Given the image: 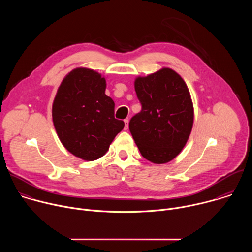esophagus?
Wrapping results in <instances>:
<instances>
[{"instance_id":"1","label":"esophagus","mask_w":252,"mask_h":252,"mask_svg":"<svg viewBox=\"0 0 252 252\" xmlns=\"http://www.w3.org/2000/svg\"><path fill=\"white\" fill-rule=\"evenodd\" d=\"M125 124H126V126H125V129H126V130H127V128H128V120H127V119H126V120H125Z\"/></svg>"}]
</instances>
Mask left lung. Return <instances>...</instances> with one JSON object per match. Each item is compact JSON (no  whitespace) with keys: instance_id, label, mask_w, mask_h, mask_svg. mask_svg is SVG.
I'll list each match as a JSON object with an SVG mask.
<instances>
[{"instance_id":"left-lung-1","label":"left lung","mask_w":252,"mask_h":252,"mask_svg":"<svg viewBox=\"0 0 252 252\" xmlns=\"http://www.w3.org/2000/svg\"><path fill=\"white\" fill-rule=\"evenodd\" d=\"M141 111L129 122V130L146 159L172 160L186 146L193 125V104L187 84L176 71L163 67L134 81Z\"/></svg>"}]
</instances>
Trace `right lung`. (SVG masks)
Listing matches in <instances>:
<instances>
[{
  "label": "right lung",
  "mask_w": 252,
  "mask_h": 252,
  "mask_svg": "<svg viewBox=\"0 0 252 252\" xmlns=\"http://www.w3.org/2000/svg\"><path fill=\"white\" fill-rule=\"evenodd\" d=\"M105 79L78 67L61 83L53 102V122L63 146L75 157L101 158L125 123L115 119V102L105 94Z\"/></svg>",
  "instance_id": "1"
}]
</instances>
